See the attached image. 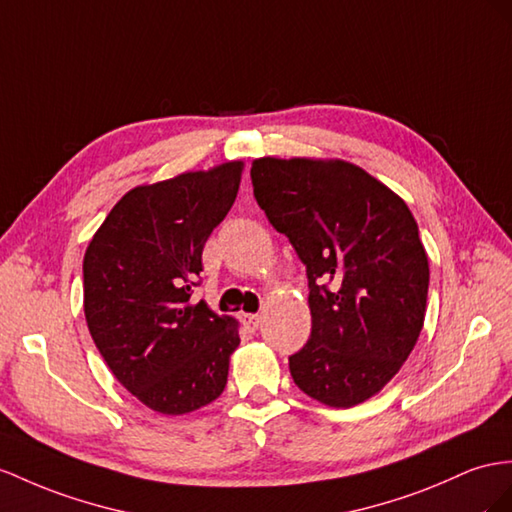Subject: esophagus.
<instances>
[{
    "instance_id": "esophagus-1",
    "label": "esophagus",
    "mask_w": 512,
    "mask_h": 512,
    "mask_svg": "<svg viewBox=\"0 0 512 512\" xmlns=\"http://www.w3.org/2000/svg\"><path fill=\"white\" fill-rule=\"evenodd\" d=\"M240 320H242V324L246 326V329H251V331H255L257 326H259V322H261V318L257 316V313H242Z\"/></svg>"
}]
</instances>
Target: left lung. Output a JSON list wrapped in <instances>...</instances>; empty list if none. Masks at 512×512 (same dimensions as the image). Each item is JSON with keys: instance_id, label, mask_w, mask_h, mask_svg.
<instances>
[{"instance_id": "8db88e82", "label": "left lung", "mask_w": 512, "mask_h": 512, "mask_svg": "<svg viewBox=\"0 0 512 512\" xmlns=\"http://www.w3.org/2000/svg\"><path fill=\"white\" fill-rule=\"evenodd\" d=\"M253 192L307 266L311 337L290 357L300 391L348 409L381 391L422 333L428 257L411 209L344 160L259 157Z\"/></svg>"}]
</instances>
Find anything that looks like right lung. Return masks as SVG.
I'll return each instance as SVG.
<instances>
[{
	"label": "right lung",
	"mask_w": 512,
	"mask_h": 512,
	"mask_svg": "<svg viewBox=\"0 0 512 512\" xmlns=\"http://www.w3.org/2000/svg\"><path fill=\"white\" fill-rule=\"evenodd\" d=\"M242 168L227 162L129 190L86 248L88 331L116 381L157 413H192L225 391L238 322L192 303V287Z\"/></svg>",
	"instance_id": "1"
}]
</instances>
